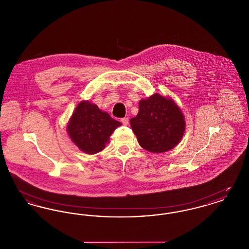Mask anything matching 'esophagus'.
<instances>
[{
	"label": "esophagus",
	"instance_id": "34e87169",
	"mask_svg": "<svg viewBox=\"0 0 249 249\" xmlns=\"http://www.w3.org/2000/svg\"><path fill=\"white\" fill-rule=\"evenodd\" d=\"M121 122H122V124H123L124 126H127V125L129 124V118H123V119H121Z\"/></svg>",
	"mask_w": 249,
	"mask_h": 249
}]
</instances>
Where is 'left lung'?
I'll return each instance as SVG.
<instances>
[{
    "mask_svg": "<svg viewBox=\"0 0 249 249\" xmlns=\"http://www.w3.org/2000/svg\"><path fill=\"white\" fill-rule=\"evenodd\" d=\"M130 127L143 149L161 153L180 142L185 119L179 107L170 99L156 94L139 103V112L130 120Z\"/></svg>",
    "mask_w": 249,
    "mask_h": 249,
    "instance_id": "left-lung-1",
    "label": "left lung"
}]
</instances>
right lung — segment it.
I'll return each mask as SVG.
<instances>
[{"instance_id": "1", "label": "right lung", "mask_w": 249, "mask_h": 249, "mask_svg": "<svg viewBox=\"0 0 249 249\" xmlns=\"http://www.w3.org/2000/svg\"><path fill=\"white\" fill-rule=\"evenodd\" d=\"M121 125L107 112L89 102H81L71 115L67 126L68 134L80 150L96 154L106 147L110 135Z\"/></svg>"}]
</instances>
